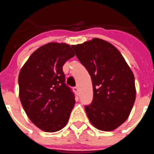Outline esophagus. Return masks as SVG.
I'll return each mask as SVG.
<instances>
[{
	"label": "esophagus",
	"instance_id": "obj_1",
	"mask_svg": "<svg viewBox=\"0 0 154 154\" xmlns=\"http://www.w3.org/2000/svg\"><path fill=\"white\" fill-rule=\"evenodd\" d=\"M73 90H74V92H75L76 94H78V92H79V87L78 86H75L74 88H73Z\"/></svg>",
	"mask_w": 154,
	"mask_h": 154
}]
</instances>
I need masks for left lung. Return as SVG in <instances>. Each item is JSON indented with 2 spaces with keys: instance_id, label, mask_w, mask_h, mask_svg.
<instances>
[{
  "instance_id": "obj_1",
  "label": "left lung",
  "mask_w": 154,
  "mask_h": 154,
  "mask_svg": "<svg viewBox=\"0 0 154 154\" xmlns=\"http://www.w3.org/2000/svg\"><path fill=\"white\" fill-rule=\"evenodd\" d=\"M72 48L92 79L93 99L85 106L87 116L98 130H115L126 120L135 102L131 69L117 48L102 39Z\"/></svg>"
}]
</instances>
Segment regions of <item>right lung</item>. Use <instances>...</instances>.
Here are the masks:
<instances>
[{"mask_svg":"<svg viewBox=\"0 0 154 154\" xmlns=\"http://www.w3.org/2000/svg\"><path fill=\"white\" fill-rule=\"evenodd\" d=\"M75 55L65 43H48L31 54L18 76L19 96L28 118L45 132L67 124L75 94L65 83L64 64Z\"/></svg>","mask_w":154,"mask_h":154,"instance_id":"obj_1","label":"right lung"}]
</instances>
